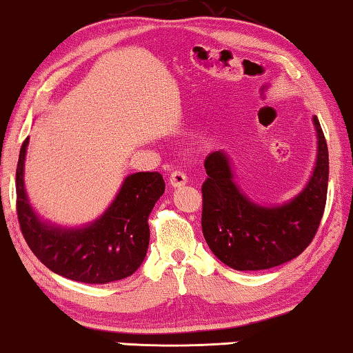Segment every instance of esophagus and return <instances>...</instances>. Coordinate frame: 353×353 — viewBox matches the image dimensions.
<instances>
[{
  "mask_svg": "<svg viewBox=\"0 0 353 353\" xmlns=\"http://www.w3.org/2000/svg\"><path fill=\"white\" fill-rule=\"evenodd\" d=\"M188 181V176L185 173L180 172V170H175L170 173V176H168V183H170L172 188H180V186H185Z\"/></svg>",
  "mask_w": 353,
  "mask_h": 353,
  "instance_id": "esophagus-1",
  "label": "esophagus"
}]
</instances>
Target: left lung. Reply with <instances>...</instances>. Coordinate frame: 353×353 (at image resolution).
Here are the masks:
<instances>
[{
  "label": "left lung",
  "instance_id": "1",
  "mask_svg": "<svg viewBox=\"0 0 353 353\" xmlns=\"http://www.w3.org/2000/svg\"><path fill=\"white\" fill-rule=\"evenodd\" d=\"M312 176L294 199L261 207L240 192L226 152L207 156L202 185V232L219 261L236 270H263L299 256L315 237L328 192V146L320 122Z\"/></svg>",
  "mask_w": 353,
  "mask_h": 353
}]
</instances>
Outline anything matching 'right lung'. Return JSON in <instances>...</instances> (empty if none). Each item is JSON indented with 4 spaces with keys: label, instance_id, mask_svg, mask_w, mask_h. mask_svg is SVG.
<instances>
[{
    "label": "right lung",
    "instance_id": "1",
    "mask_svg": "<svg viewBox=\"0 0 353 353\" xmlns=\"http://www.w3.org/2000/svg\"><path fill=\"white\" fill-rule=\"evenodd\" d=\"M28 139L20 148L15 170L17 218L25 242L46 268L83 283H110L140 268L150 245L148 218L165 191L159 172H139L122 183L113 203L88 226L66 229L41 221L23 186Z\"/></svg>",
    "mask_w": 353,
    "mask_h": 353
}]
</instances>
